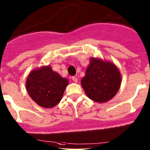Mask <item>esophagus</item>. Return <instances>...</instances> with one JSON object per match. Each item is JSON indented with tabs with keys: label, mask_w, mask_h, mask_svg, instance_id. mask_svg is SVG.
Segmentation results:
<instances>
[{
	"label": "esophagus",
	"mask_w": 150,
	"mask_h": 150,
	"mask_svg": "<svg viewBox=\"0 0 150 150\" xmlns=\"http://www.w3.org/2000/svg\"><path fill=\"white\" fill-rule=\"evenodd\" d=\"M72 81L75 82V83H77V82H78V78H77L75 76L72 77Z\"/></svg>",
	"instance_id": "1"
}]
</instances>
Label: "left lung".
Masks as SVG:
<instances>
[{
	"instance_id": "left-lung-1",
	"label": "left lung",
	"mask_w": 150,
	"mask_h": 150,
	"mask_svg": "<svg viewBox=\"0 0 150 150\" xmlns=\"http://www.w3.org/2000/svg\"><path fill=\"white\" fill-rule=\"evenodd\" d=\"M121 82L120 72L113 62L91 57L81 85L90 100L104 103L116 95Z\"/></svg>"
}]
</instances>
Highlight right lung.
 <instances>
[{"label":"right lung","instance_id":"add662e5","mask_svg":"<svg viewBox=\"0 0 150 150\" xmlns=\"http://www.w3.org/2000/svg\"><path fill=\"white\" fill-rule=\"evenodd\" d=\"M67 78H63L50 65L34 69L26 80V90L36 104L44 108H52L62 100L68 85Z\"/></svg>","mask_w":150,"mask_h":150}]
</instances>
